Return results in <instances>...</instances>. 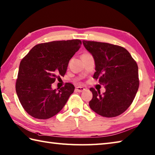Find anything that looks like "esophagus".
I'll return each instance as SVG.
<instances>
[{"instance_id": "34e87169", "label": "esophagus", "mask_w": 155, "mask_h": 155, "mask_svg": "<svg viewBox=\"0 0 155 155\" xmlns=\"http://www.w3.org/2000/svg\"><path fill=\"white\" fill-rule=\"evenodd\" d=\"M76 90H77V91H78V93H81V92L84 91L85 90V89L82 87H76Z\"/></svg>"}]
</instances>
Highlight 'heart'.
Wrapping results in <instances>:
<instances>
[{"label":"heart","instance_id":"heart-1","mask_svg":"<svg viewBox=\"0 0 155 155\" xmlns=\"http://www.w3.org/2000/svg\"><path fill=\"white\" fill-rule=\"evenodd\" d=\"M89 54V53H88V52H87V51H86V52H84L83 54V55H85V54Z\"/></svg>","mask_w":155,"mask_h":155}]
</instances>
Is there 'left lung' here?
<instances>
[{"instance_id":"left-lung-1","label":"left lung","mask_w":155,"mask_h":155,"mask_svg":"<svg viewBox=\"0 0 155 155\" xmlns=\"http://www.w3.org/2000/svg\"><path fill=\"white\" fill-rule=\"evenodd\" d=\"M95 63L93 78L105 85V92L90 89L91 109L100 116L113 117L124 113L134 99L139 87L137 63L128 51L120 45L83 40Z\"/></svg>"}]
</instances>
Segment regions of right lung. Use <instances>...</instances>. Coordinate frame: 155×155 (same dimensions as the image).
<instances>
[{
	"instance_id": "add662e5",
	"label": "right lung",
	"mask_w": 155,
	"mask_h": 155,
	"mask_svg": "<svg viewBox=\"0 0 155 155\" xmlns=\"http://www.w3.org/2000/svg\"><path fill=\"white\" fill-rule=\"evenodd\" d=\"M81 44L80 39L39 44L21 60L15 89L21 105L30 116L49 119L63 108L74 86L66 83L58 91L51 86L56 78L64 76L69 60Z\"/></svg>"
}]
</instances>
